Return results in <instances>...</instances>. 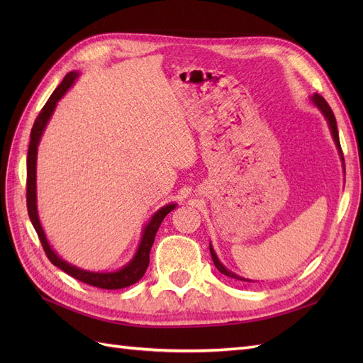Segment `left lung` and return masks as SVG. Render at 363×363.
I'll list each match as a JSON object with an SVG mask.
<instances>
[{
    "label": "left lung",
    "instance_id": "left-lung-1",
    "mask_svg": "<svg viewBox=\"0 0 363 363\" xmlns=\"http://www.w3.org/2000/svg\"><path fill=\"white\" fill-rule=\"evenodd\" d=\"M311 103H312V104H313V106L318 108V111H320V112L323 113V116L325 118L327 124H328V128H330V133H332L333 142H335V145H336V148H337V152H339L340 162H342V168H344V171H345L344 155H342V148H340L339 135H337L336 118H335V115H333V112H332L330 106H328V104H327V101L324 100V98H323L321 95H318V94H313V95L311 96ZM208 250H211V255H212V260H213V263H215V267L218 268V271H219V272L224 274V276H227V277H230V279H236V280H240V281H255V280H248V279L240 277V276H238V274H235V272H232V271H230V269H227V268L223 265V263H221V260L218 259V256H216V252H215V250H213L212 244H208Z\"/></svg>",
    "mask_w": 363,
    "mask_h": 363
}]
</instances>
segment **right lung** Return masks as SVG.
Instances as JSON below:
<instances>
[{
	"mask_svg": "<svg viewBox=\"0 0 363 363\" xmlns=\"http://www.w3.org/2000/svg\"><path fill=\"white\" fill-rule=\"evenodd\" d=\"M80 72L79 71H71L67 75H65L63 82L56 87V91L51 94L48 98V101L43 106L40 111L39 116L36 118L35 124H33L31 133H30V145H28V155H27V208H28V216L30 221L35 227L36 233L40 239V244L45 250V255L51 260L52 265H56L62 271L69 274L71 277L80 280L83 283L91 284V286L95 288H101V289H123L127 286H131L136 281H139L148 268L150 263V251L152 247V242H155V238L157 230L163 221V218L167 216L171 211H174L177 204L169 203L167 206L160 207L159 211L151 216L147 225L142 230V238L139 247L135 252V256L131 257V260L123 268H119L116 271L111 272H100V271H87L82 269L79 267L72 265V263L63 260L56 251L52 250L50 245L48 239L45 236V232H43L40 219H39V212H38V194H36V164H38V147L39 142L42 139L43 131H45V127L48 125V121L51 119L54 111H56V106L60 101V98L69 91V87L74 84V82L79 79Z\"/></svg>",
	"mask_w": 363,
	"mask_h": 363,
	"instance_id": "obj_1",
	"label": "right lung"
}]
</instances>
